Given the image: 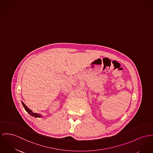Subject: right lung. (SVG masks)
Instances as JSON below:
<instances>
[{"mask_svg": "<svg viewBox=\"0 0 153 153\" xmlns=\"http://www.w3.org/2000/svg\"><path fill=\"white\" fill-rule=\"evenodd\" d=\"M22 102V105H23V106H24V107L25 111L28 112V114H30V115H31V116L34 117H36H36L40 118V117H42L41 114H38V113H36V112L34 113V112H32L30 109H29V108L26 106V105H25L23 102Z\"/></svg>", "mask_w": 153, "mask_h": 153, "instance_id": "obj_1", "label": "right lung"}]
</instances>
